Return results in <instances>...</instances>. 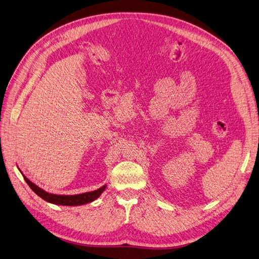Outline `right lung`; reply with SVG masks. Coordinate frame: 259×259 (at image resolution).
Wrapping results in <instances>:
<instances>
[{
  "label": "right lung",
  "instance_id": "1",
  "mask_svg": "<svg viewBox=\"0 0 259 259\" xmlns=\"http://www.w3.org/2000/svg\"><path fill=\"white\" fill-rule=\"evenodd\" d=\"M20 171H21V169H20ZM23 177L32 191L37 196H39L41 199H44L45 201L52 203V204L63 205V206H79V205L91 203V202L95 201L96 199H98L101 196V194L105 191V188L107 186L105 184L102 187L96 189V191L78 194V195H56V194H51V193L44 191L42 188H40L39 186H37L36 184H34L32 181H30L25 175H23Z\"/></svg>",
  "mask_w": 259,
  "mask_h": 259
}]
</instances>
